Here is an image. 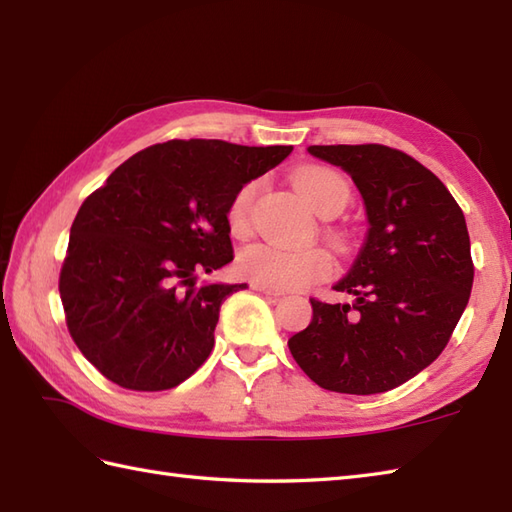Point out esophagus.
I'll return each mask as SVG.
<instances>
[{"label":"esophagus","instance_id":"esophagus-1","mask_svg":"<svg viewBox=\"0 0 512 512\" xmlns=\"http://www.w3.org/2000/svg\"><path fill=\"white\" fill-rule=\"evenodd\" d=\"M253 290L262 292V295L273 297V299H279V297H281V292H277V290H273V288H266V286H262V284H253Z\"/></svg>","mask_w":512,"mask_h":512}]
</instances>
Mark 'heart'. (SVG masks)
Masks as SVG:
<instances>
[{"instance_id": "1", "label": "heart", "mask_w": 512, "mask_h": 512, "mask_svg": "<svg viewBox=\"0 0 512 512\" xmlns=\"http://www.w3.org/2000/svg\"><path fill=\"white\" fill-rule=\"evenodd\" d=\"M295 184L303 200L321 217L339 215L350 202V187L345 178L328 167H306L297 171ZM257 191L259 182L250 180L233 195L226 217L228 228L235 237H244L250 231V209H253ZM237 270L253 284L273 290H297L328 275L332 270V259L321 248L292 250L255 242L237 253Z\"/></svg>"}]
</instances>
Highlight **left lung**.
Instances as JSON below:
<instances>
[{
	"instance_id": "left-lung-1",
	"label": "left lung",
	"mask_w": 512,
	"mask_h": 512,
	"mask_svg": "<svg viewBox=\"0 0 512 512\" xmlns=\"http://www.w3.org/2000/svg\"><path fill=\"white\" fill-rule=\"evenodd\" d=\"M308 154L350 173L367 213L361 253L336 292L310 299L312 321L288 339L314 383L339 394H383L447 347L473 288L464 213L438 176L385 145H312Z\"/></svg>"
}]
</instances>
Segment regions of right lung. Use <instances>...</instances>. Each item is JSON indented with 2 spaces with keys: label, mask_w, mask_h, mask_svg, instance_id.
<instances>
[{
  "label": "right lung",
  "mask_w": 512,
  "mask_h": 512,
  "mask_svg": "<svg viewBox=\"0 0 512 512\" xmlns=\"http://www.w3.org/2000/svg\"><path fill=\"white\" fill-rule=\"evenodd\" d=\"M290 151L169 140L125 160L81 204L59 292L76 347L107 380L162 391L209 358L222 303L246 284L195 281L233 262V195Z\"/></svg>",
  "instance_id": "right-lung-1"
}]
</instances>
